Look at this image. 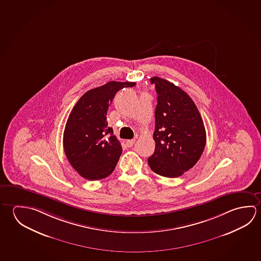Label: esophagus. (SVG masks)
I'll use <instances>...</instances> for the list:
<instances>
[{
	"mask_svg": "<svg viewBox=\"0 0 261 261\" xmlns=\"http://www.w3.org/2000/svg\"><path fill=\"white\" fill-rule=\"evenodd\" d=\"M135 142H136V139H129V140L125 141V144H126V146H128V147H131V146H134Z\"/></svg>",
	"mask_w": 261,
	"mask_h": 261,
	"instance_id": "esophagus-1",
	"label": "esophagus"
}]
</instances>
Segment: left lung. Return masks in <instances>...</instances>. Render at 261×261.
<instances>
[{"label": "left lung", "mask_w": 261, "mask_h": 261, "mask_svg": "<svg viewBox=\"0 0 261 261\" xmlns=\"http://www.w3.org/2000/svg\"><path fill=\"white\" fill-rule=\"evenodd\" d=\"M158 93L155 111V148L148 158L150 169L160 176L177 178L192 169L204 150L206 133L192 98L167 80L153 77Z\"/></svg>", "instance_id": "obj_1"}]
</instances>
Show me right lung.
Wrapping results in <instances>:
<instances>
[{
	"label": "right lung",
	"mask_w": 261,
	"mask_h": 261,
	"mask_svg": "<svg viewBox=\"0 0 261 261\" xmlns=\"http://www.w3.org/2000/svg\"><path fill=\"white\" fill-rule=\"evenodd\" d=\"M136 83L109 82L80 98L70 112L63 135L65 154L83 178L98 180L115 169L122 146L108 126L107 111L116 92Z\"/></svg>",
	"instance_id": "1"
}]
</instances>
